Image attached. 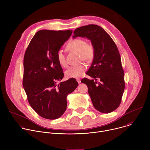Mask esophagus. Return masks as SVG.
<instances>
[{
    "instance_id": "34e87169",
    "label": "esophagus",
    "mask_w": 150,
    "mask_h": 150,
    "mask_svg": "<svg viewBox=\"0 0 150 150\" xmlns=\"http://www.w3.org/2000/svg\"><path fill=\"white\" fill-rule=\"evenodd\" d=\"M76 81H77V82H78V83H81V79H80V78H77V79H76Z\"/></svg>"
}]
</instances>
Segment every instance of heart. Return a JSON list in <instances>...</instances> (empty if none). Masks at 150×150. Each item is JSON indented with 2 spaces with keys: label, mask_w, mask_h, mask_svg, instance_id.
<instances>
[{
  "label": "heart",
  "mask_w": 150,
  "mask_h": 150,
  "mask_svg": "<svg viewBox=\"0 0 150 150\" xmlns=\"http://www.w3.org/2000/svg\"><path fill=\"white\" fill-rule=\"evenodd\" d=\"M67 47L71 50L77 52L79 54L80 60H83L87 62L91 61L94 54V50L93 46L90 44H87L82 38H74L71 40L67 45ZM56 59L59 63V65L66 68L67 67V63L65 58V53L62 49H59L56 53ZM86 67L83 64H79V65L70 67L65 72V76L67 78H78L81 77Z\"/></svg>",
  "instance_id": "1"
}]
</instances>
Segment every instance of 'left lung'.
<instances>
[{
    "label": "left lung",
    "mask_w": 150,
    "mask_h": 150,
    "mask_svg": "<svg viewBox=\"0 0 150 150\" xmlns=\"http://www.w3.org/2000/svg\"><path fill=\"white\" fill-rule=\"evenodd\" d=\"M74 34V38L81 37L91 40L94 54L87 74L92 79L83 78L81 82L87 85L94 108L109 113L119 106L125 90L124 71L118 49L111 37L98 25L82 26Z\"/></svg>",
    "instance_id": "8db88e82"
}]
</instances>
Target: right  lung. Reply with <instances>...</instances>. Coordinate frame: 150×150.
Masks as SVG:
<instances>
[{
	"mask_svg": "<svg viewBox=\"0 0 150 150\" xmlns=\"http://www.w3.org/2000/svg\"><path fill=\"white\" fill-rule=\"evenodd\" d=\"M72 33L69 30H40L25 53L23 87L31 108L47 119H56L65 113L67 97L78 87L74 78L56 84L64 76L56 53Z\"/></svg>",
	"mask_w": 150,
	"mask_h": 150,
	"instance_id": "right-lung-1",
	"label": "right lung"
}]
</instances>
